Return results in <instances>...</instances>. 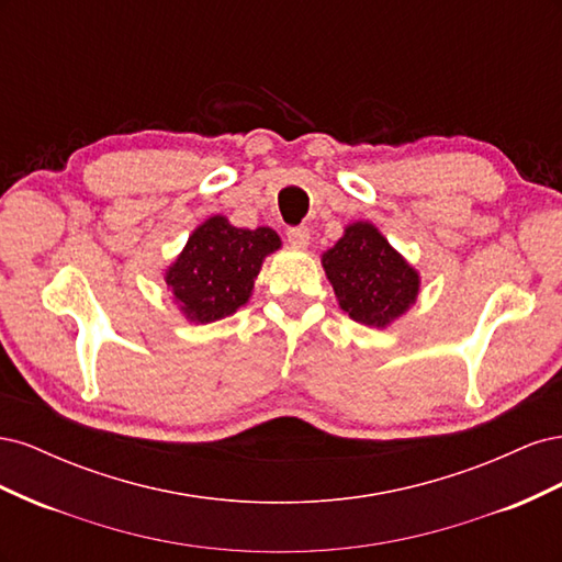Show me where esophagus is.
<instances>
[{
	"label": "esophagus",
	"mask_w": 562,
	"mask_h": 562,
	"mask_svg": "<svg viewBox=\"0 0 562 562\" xmlns=\"http://www.w3.org/2000/svg\"><path fill=\"white\" fill-rule=\"evenodd\" d=\"M310 229L307 227H291L288 229V241H291L295 248H307L310 246Z\"/></svg>",
	"instance_id": "1"
}]
</instances>
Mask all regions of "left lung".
<instances>
[{
    "label": "left lung",
    "instance_id": "left-lung-1",
    "mask_svg": "<svg viewBox=\"0 0 562 562\" xmlns=\"http://www.w3.org/2000/svg\"><path fill=\"white\" fill-rule=\"evenodd\" d=\"M339 310L370 328H389L417 302L422 277L368 220L345 227L321 255Z\"/></svg>",
    "mask_w": 562,
    "mask_h": 562
}]
</instances>
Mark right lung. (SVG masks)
Instances as JSON below:
<instances>
[{"mask_svg": "<svg viewBox=\"0 0 562 562\" xmlns=\"http://www.w3.org/2000/svg\"><path fill=\"white\" fill-rule=\"evenodd\" d=\"M279 248L281 236L271 227L244 229L211 215L164 269V281L187 321L213 323L244 307L265 258Z\"/></svg>", "mask_w": 562, "mask_h": 562, "instance_id": "obj_1", "label": "right lung"}]
</instances>
